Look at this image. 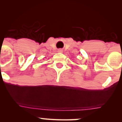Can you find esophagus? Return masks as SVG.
Masks as SVG:
<instances>
[{
	"mask_svg": "<svg viewBox=\"0 0 122 122\" xmlns=\"http://www.w3.org/2000/svg\"><path fill=\"white\" fill-rule=\"evenodd\" d=\"M58 51L59 53H62V50L61 49H60L58 50Z\"/></svg>",
	"mask_w": 122,
	"mask_h": 122,
	"instance_id": "obj_1",
	"label": "esophagus"
}]
</instances>
